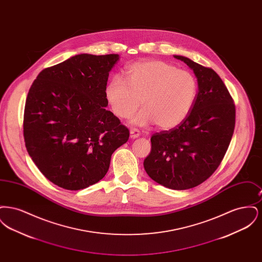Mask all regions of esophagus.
Masks as SVG:
<instances>
[{"label":"esophagus","mask_w":262,"mask_h":262,"mask_svg":"<svg viewBox=\"0 0 262 262\" xmlns=\"http://www.w3.org/2000/svg\"><path fill=\"white\" fill-rule=\"evenodd\" d=\"M129 134H130V138H137L139 137V130L137 128H132Z\"/></svg>","instance_id":"34e87169"}]
</instances>
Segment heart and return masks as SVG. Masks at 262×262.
Returning <instances> with one entry per match:
<instances>
[{
    "label": "heart",
    "mask_w": 262,
    "mask_h": 262,
    "mask_svg": "<svg viewBox=\"0 0 262 262\" xmlns=\"http://www.w3.org/2000/svg\"><path fill=\"white\" fill-rule=\"evenodd\" d=\"M198 81L191 73L174 64L145 60L129 64L125 80L115 76L105 88V98L121 119L134 118L136 125L156 124L161 129L181 125L191 111L198 96Z\"/></svg>",
    "instance_id": "heart-1"
}]
</instances>
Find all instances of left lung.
<instances>
[{"label":"left lung","mask_w":262,"mask_h":262,"mask_svg":"<svg viewBox=\"0 0 262 262\" xmlns=\"http://www.w3.org/2000/svg\"><path fill=\"white\" fill-rule=\"evenodd\" d=\"M198 78L199 92L187 119L151 137L143 166L156 183L172 189L196 187L211 176L224 158L234 134L236 108L223 80L211 68L183 56Z\"/></svg>","instance_id":"obj_1"}]
</instances>
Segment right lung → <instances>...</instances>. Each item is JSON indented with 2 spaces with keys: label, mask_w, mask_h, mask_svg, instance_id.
Wrapping results in <instances>:
<instances>
[{
  "label": "right lung",
  "mask_w": 262,
  "mask_h": 262,
  "mask_svg": "<svg viewBox=\"0 0 262 262\" xmlns=\"http://www.w3.org/2000/svg\"><path fill=\"white\" fill-rule=\"evenodd\" d=\"M118 54L76 55L44 69L28 91L24 137L29 156L53 184L78 190L102 180L129 130L105 109Z\"/></svg>",
  "instance_id": "1"
}]
</instances>
